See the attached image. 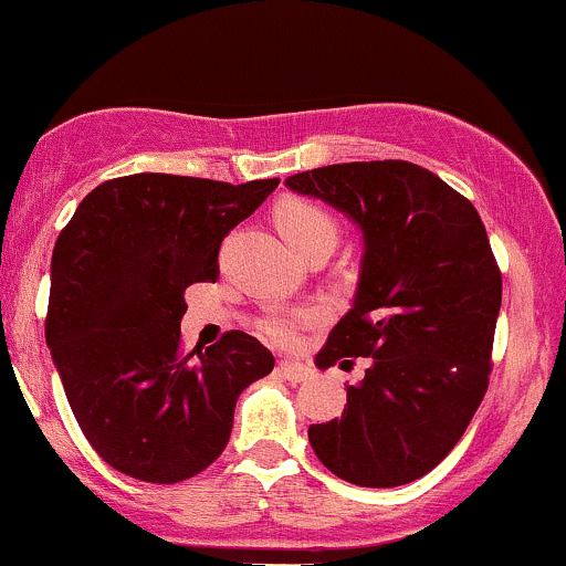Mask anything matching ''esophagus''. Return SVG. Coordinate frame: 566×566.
<instances>
[{
	"instance_id": "34e87169",
	"label": "esophagus",
	"mask_w": 566,
	"mask_h": 566,
	"mask_svg": "<svg viewBox=\"0 0 566 566\" xmlns=\"http://www.w3.org/2000/svg\"><path fill=\"white\" fill-rule=\"evenodd\" d=\"M279 375L290 382H305V380H311L314 369L301 365V361H279Z\"/></svg>"
}]
</instances>
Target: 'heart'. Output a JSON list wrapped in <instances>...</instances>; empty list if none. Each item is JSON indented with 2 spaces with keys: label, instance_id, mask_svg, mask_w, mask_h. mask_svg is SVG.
<instances>
[{
  "label": "heart",
  "instance_id": "b5f03b06",
  "mask_svg": "<svg viewBox=\"0 0 566 566\" xmlns=\"http://www.w3.org/2000/svg\"><path fill=\"white\" fill-rule=\"evenodd\" d=\"M274 220L282 231V237L287 239L292 250L301 255L303 250H308L311 244L319 242H333L337 237L335 220L316 207L314 201L305 199H282L274 210ZM316 319L314 311H276V314H269L263 319V333L271 337V340L290 343L295 340V335L301 333L303 327H308L311 322Z\"/></svg>",
  "mask_w": 566,
  "mask_h": 566
}]
</instances>
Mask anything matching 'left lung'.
<instances>
[{"label":"left lung","instance_id":"8db88e82","mask_svg":"<svg viewBox=\"0 0 566 566\" xmlns=\"http://www.w3.org/2000/svg\"><path fill=\"white\" fill-rule=\"evenodd\" d=\"M290 191L322 199L361 233L348 314L322 369L367 356L340 418L308 428L316 458L359 486H399L452 452L482 405L503 282L476 207L399 159L297 172Z\"/></svg>","mask_w":566,"mask_h":566}]
</instances>
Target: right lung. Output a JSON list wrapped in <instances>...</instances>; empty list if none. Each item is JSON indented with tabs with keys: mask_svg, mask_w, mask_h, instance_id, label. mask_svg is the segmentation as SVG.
Wrapping results in <instances>:
<instances>
[{
	"mask_svg": "<svg viewBox=\"0 0 566 566\" xmlns=\"http://www.w3.org/2000/svg\"><path fill=\"white\" fill-rule=\"evenodd\" d=\"M276 186L127 175L93 188L57 237L44 335L76 423L112 469L151 484L197 476L229 444L239 394L274 369L239 329L184 354L180 319L188 284L216 282L223 237Z\"/></svg>",
	"mask_w": 566,
	"mask_h": 566,
	"instance_id": "right-lung-1",
	"label": "right lung"
}]
</instances>
